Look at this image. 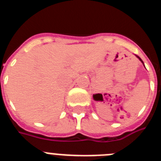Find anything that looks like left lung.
<instances>
[{
	"mask_svg": "<svg viewBox=\"0 0 161 161\" xmlns=\"http://www.w3.org/2000/svg\"><path fill=\"white\" fill-rule=\"evenodd\" d=\"M136 57H137L138 58V59H139V60H140V61H141V62H142V63H143V66H144V64H143V60H142V59H140V57H139V56H138V55H136ZM145 67V66H144Z\"/></svg>",
	"mask_w": 161,
	"mask_h": 161,
	"instance_id": "left-lung-1",
	"label": "left lung"
}]
</instances>
